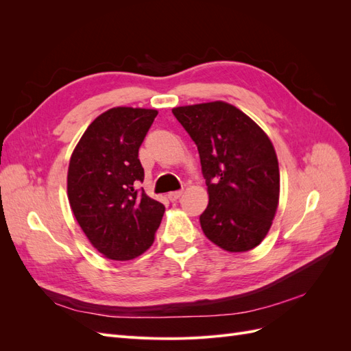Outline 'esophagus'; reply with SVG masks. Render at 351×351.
<instances>
[{"label":"esophagus","instance_id":"1","mask_svg":"<svg viewBox=\"0 0 351 351\" xmlns=\"http://www.w3.org/2000/svg\"><path fill=\"white\" fill-rule=\"evenodd\" d=\"M183 195V190H177V192H171V193H168V199L171 200V202H174V200H177V199H180V196Z\"/></svg>","mask_w":351,"mask_h":351}]
</instances>
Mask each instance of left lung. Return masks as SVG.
Returning <instances> with one entry per match:
<instances>
[{"instance_id": "obj_1", "label": "left lung", "mask_w": 351, "mask_h": 351, "mask_svg": "<svg viewBox=\"0 0 351 351\" xmlns=\"http://www.w3.org/2000/svg\"><path fill=\"white\" fill-rule=\"evenodd\" d=\"M197 146L209 202L200 215L205 236L241 253L267 237L280 200V167L268 134L224 101L173 108Z\"/></svg>"}]
</instances>
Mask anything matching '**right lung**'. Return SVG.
I'll return each instance as SVG.
<instances>
[{"label": "right lung", "instance_id": "obj_1", "mask_svg": "<svg viewBox=\"0 0 351 351\" xmlns=\"http://www.w3.org/2000/svg\"><path fill=\"white\" fill-rule=\"evenodd\" d=\"M156 110L115 107L95 119L70 158L67 196L92 246L111 261H130L152 246L165 206L142 192L139 147Z\"/></svg>", "mask_w": 351, "mask_h": 351}]
</instances>
